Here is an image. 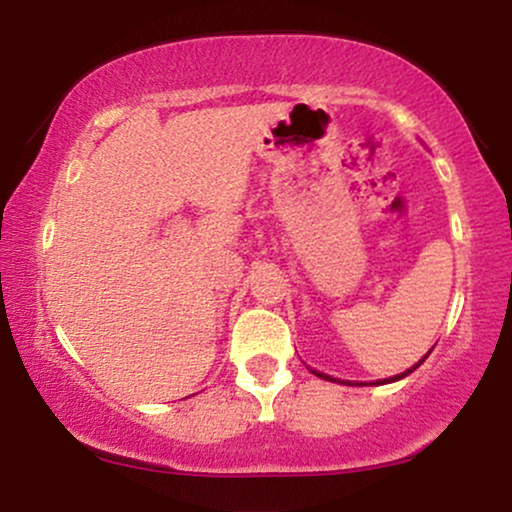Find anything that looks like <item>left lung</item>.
<instances>
[{
	"label": "left lung",
	"instance_id": "obj_1",
	"mask_svg": "<svg viewBox=\"0 0 512 512\" xmlns=\"http://www.w3.org/2000/svg\"><path fill=\"white\" fill-rule=\"evenodd\" d=\"M428 354H431V351H428ZM426 354V356H428ZM424 356V358H426ZM424 358H421V361L419 363H416V366H411L409 370H404V373H399V375H395V378H390V380H378V385H383V383H395V380H399V378H407V375L411 373V370H416V368H419L421 366V363H424ZM313 373L317 375V378H322V380H334L332 378V375H325V373H320V370H313Z\"/></svg>",
	"mask_w": 512,
	"mask_h": 512
}]
</instances>
